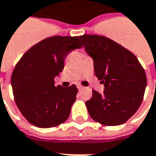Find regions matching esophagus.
<instances>
[{"label":"esophagus","mask_w":156,"mask_h":156,"mask_svg":"<svg viewBox=\"0 0 156 156\" xmlns=\"http://www.w3.org/2000/svg\"><path fill=\"white\" fill-rule=\"evenodd\" d=\"M78 89L80 90H82V89H83V87L82 86V85H80V84H78Z\"/></svg>","instance_id":"34e87169"}]
</instances>
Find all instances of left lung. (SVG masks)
<instances>
[{
    "instance_id": "left-lung-1",
    "label": "left lung",
    "mask_w": 156,
    "mask_h": 156,
    "mask_svg": "<svg viewBox=\"0 0 156 156\" xmlns=\"http://www.w3.org/2000/svg\"><path fill=\"white\" fill-rule=\"evenodd\" d=\"M86 53L93 59L96 77L104 84V93L92 90L85 103L90 117L103 125L124 123L142 104L147 78L131 51L104 36H79Z\"/></svg>"
}]
</instances>
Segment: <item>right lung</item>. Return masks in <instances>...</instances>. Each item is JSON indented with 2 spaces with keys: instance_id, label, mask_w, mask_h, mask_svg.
Here are the masks:
<instances>
[{
  "instance_id": "add662e5",
  "label": "right lung",
  "mask_w": 156,
  "mask_h": 156,
  "mask_svg": "<svg viewBox=\"0 0 156 156\" xmlns=\"http://www.w3.org/2000/svg\"><path fill=\"white\" fill-rule=\"evenodd\" d=\"M82 46L78 37L53 36L32 46L16 65L11 77L14 100L33 125L51 128L67 120L78 89L55 86L54 78L68 53Z\"/></svg>"
}]
</instances>
